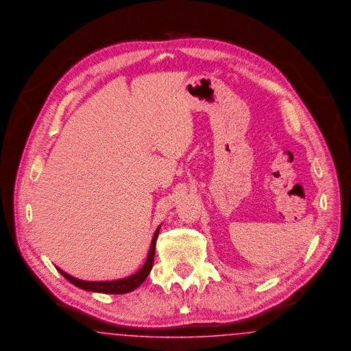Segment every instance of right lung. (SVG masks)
Segmentation results:
<instances>
[{"label": "right lung", "mask_w": 351, "mask_h": 351, "mask_svg": "<svg viewBox=\"0 0 351 351\" xmlns=\"http://www.w3.org/2000/svg\"><path fill=\"white\" fill-rule=\"evenodd\" d=\"M162 226V225H160ZM160 226L156 228L155 231L154 237L152 240V245H150V251L147 254V260L145 263V265L141 267L140 270L128 277V278H123V280H100V282H93V280H78V278H74L69 276L68 273L62 271L60 267H57V270L69 280L71 283H73L74 286L82 289V290H87V291H94V293H101V294H126V293H130L133 290H136L138 286H141L143 283V280L147 278L153 264H154V256H155V243H156V239H158V234H159V228Z\"/></svg>", "instance_id": "right-lung-1"}]
</instances>
